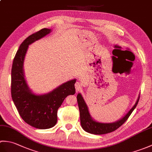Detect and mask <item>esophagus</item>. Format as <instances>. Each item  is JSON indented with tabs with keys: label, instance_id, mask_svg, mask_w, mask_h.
I'll return each mask as SVG.
<instances>
[{
	"label": "esophagus",
	"instance_id": "obj_1",
	"mask_svg": "<svg viewBox=\"0 0 152 152\" xmlns=\"http://www.w3.org/2000/svg\"><path fill=\"white\" fill-rule=\"evenodd\" d=\"M82 84L81 83L76 82V83H75V88H76V92L80 91V90L82 89Z\"/></svg>",
	"mask_w": 152,
	"mask_h": 152
}]
</instances>
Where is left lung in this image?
<instances>
[{"mask_svg":"<svg viewBox=\"0 0 152 152\" xmlns=\"http://www.w3.org/2000/svg\"><path fill=\"white\" fill-rule=\"evenodd\" d=\"M139 98L140 95L138 96L136 102H135V104L132 108L126 114L124 117L119 119L118 121L113 123H101L95 121L91 117L89 111L88 105L86 104L82 94L78 93V95H77V101H78V104L80 122H81L82 127L85 131L93 134H104L114 131L127 121V119L129 117L131 113L136 108L138 101H139Z\"/></svg>","mask_w":152,"mask_h":152,"instance_id":"1","label":"left lung"}]
</instances>
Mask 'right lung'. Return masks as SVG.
<instances>
[{"label": "right lung", "instance_id": "1", "mask_svg": "<svg viewBox=\"0 0 152 152\" xmlns=\"http://www.w3.org/2000/svg\"><path fill=\"white\" fill-rule=\"evenodd\" d=\"M44 28L30 35L19 48L13 61L11 94L13 101L25 122L40 129L53 127L57 121V110L68 95L75 94L76 79L71 80L46 94L38 95L28 87L25 77L23 64L28 46L51 33Z\"/></svg>", "mask_w": 152, "mask_h": 152}]
</instances>
